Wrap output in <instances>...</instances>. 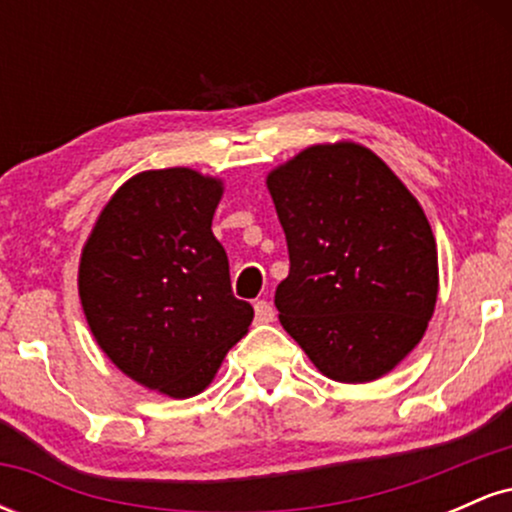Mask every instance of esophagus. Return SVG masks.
Segmentation results:
<instances>
[{
    "label": "esophagus",
    "instance_id": "34e87169",
    "mask_svg": "<svg viewBox=\"0 0 512 512\" xmlns=\"http://www.w3.org/2000/svg\"><path fill=\"white\" fill-rule=\"evenodd\" d=\"M274 317H276V313H274L272 303H267V301H255V320L260 322V325H267V322H274Z\"/></svg>",
    "mask_w": 512,
    "mask_h": 512
}]
</instances>
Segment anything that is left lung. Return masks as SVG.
I'll list each match as a JSON object with an SVG mask.
<instances>
[{"label":"left lung","instance_id":"8db88e82","mask_svg":"<svg viewBox=\"0 0 512 512\" xmlns=\"http://www.w3.org/2000/svg\"><path fill=\"white\" fill-rule=\"evenodd\" d=\"M289 245L274 303L327 378L368 383L424 337L438 298L424 209L373 151L317 144L267 178Z\"/></svg>","mask_w":512,"mask_h":512}]
</instances>
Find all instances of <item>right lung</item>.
I'll use <instances>...</instances> for the list:
<instances>
[{
    "mask_svg": "<svg viewBox=\"0 0 512 512\" xmlns=\"http://www.w3.org/2000/svg\"><path fill=\"white\" fill-rule=\"evenodd\" d=\"M221 182L190 168L146 170L105 204L79 264L93 337L122 373L182 399L202 392L248 332L211 233Z\"/></svg>",
    "mask_w": 512,
    "mask_h": 512,
    "instance_id": "add662e5",
    "label": "right lung"
}]
</instances>
